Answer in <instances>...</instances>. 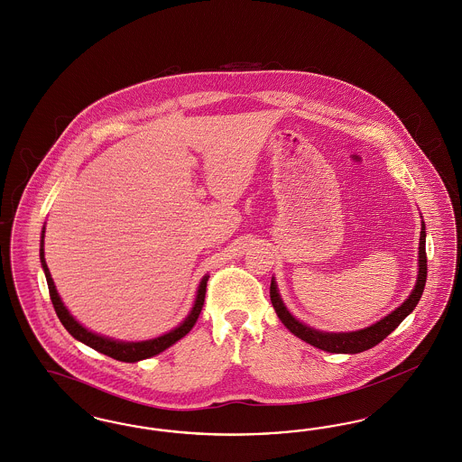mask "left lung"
Wrapping results in <instances>:
<instances>
[{
    "label": "left lung",
    "mask_w": 462,
    "mask_h": 462,
    "mask_svg": "<svg viewBox=\"0 0 462 462\" xmlns=\"http://www.w3.org/2000/svg\"><path fill=\"white\" fill-rule=\"evenodd\" d=\"M426 234L425 223H421V239H420V273H418V282L416 287L412 291V294L407 297L402 306H399L395 311L385 316L383 319H380L378 323L371 325L365 330L351 333H327L318 332L314 328H310L306 325H302L300 321H297L292 314L287 311V308L283 306L282 299L278 296L277 285L272 280L270 285V297H272V304L277 311L278 318L282 319V323L299 337L300 340L311 344L314 347L321 349V351L335 352V354H357V352L368 351L371 347H374L376 344H380L385 337L393 332L407 314L411 313L416 304L420 302V299L423 296L426 283Z\"/></svg>",
    "instance_id": "1"
}]
</instances>
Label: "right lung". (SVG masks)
Wrapping results in <instances>:
<instances>
[{
	"mask_svg": "<svg viewBox=\"0 0 462 462\" xmlns=\"http://www.w3.org/2000/svg\"><path fill=\"white\" fill-rule=\"evenodd\" d=\"M39 256H41V264H42L44 275H46V280H48L50 297H51V302H53L56 316L60 318L61 325H63V327L67 328V332L70 333L77 340H80V342H84L86 346L93 347L94 351L110 356L113 359H116V361L135 363V361L148 359V357H152V356L165 351L171 344H175L177 340H180L182 337H185L187 333L192 330V327L196 325V321H198V318H199V314H201V310H203L208 277L203 278V282H201V285H199V291H198V297H196V304H194L192 311L185 318V321L180 327H177L175 330L165 333V335H162V337H158V338L146 340V342H116V340H111V338H106V337H101V335H96V333L86 330L82 325H79V323L75 321L74 318H72V314L69 313L67 308L63 306L61 299H60L58 292H56L53 278L50 275L46 259H44V228H42V236H41Z\"/></svg>",
	"mask_w": 462,
	"mask_h": 462,
	"instance_id": "right-lung-1",
	"label": "right lung"
}]
</instances>
